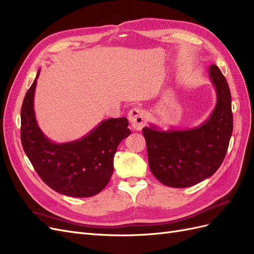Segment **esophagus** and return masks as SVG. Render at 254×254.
<instances>
[{"mask_svg": "<svg viewBox=\"0 0 254 254\" xmlns=\"http://www.w3.org/2000/svg\"><path fill=\"white\" fill-rule=\"evenodd\" d=\"M145 112L140 108H132L128 112V120L135 130H141L145 125Z\"/></svg>", "mask_w": 254, "mask_h": 254, "instance_id": "esophagus-1", "label": "esophagus"}]
</instances>
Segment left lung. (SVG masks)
I'll return each instance as SVG.
<instances>
[{
  "label": "left lung",
  "instance_id": "1",
  "mask_svg": "<svg viewBox=\"0 0 254 254\" xmlns=\"http://www.w3.org/2000/svg\"><path fill=\"white\" fill-rule=\"evenodd\" d=\"M209 75L216 90V106L203 124L195 128L160 130L143 128L152 175L171 188H189L205 180L224 161L233 130L231 93L219 67Z\"/></svg>",
  "mask_w": 254,
  "mask_h": 254
}]
</instances>
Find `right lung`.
<instances>
[{
    "mask_svg": "<svg viewBox=\"0 0 254 254\" xmlns=\"http://www.w3.org/2000/svg\"><path fill=\"white\" fill-rule=\"evenodd\" d=\"M40 70L21 108V142L30 163L45 184L70 197H91L108 184L113 157L122 140L130 134L126 118L104 120L81 139L55 143L38 126L34 96Z\"/></svg>",
    "mask_w": 254,
    "mask_h": 254,
    "instance_id": "right-lung-1",
    "label": "right lung"
}]
</instances>
